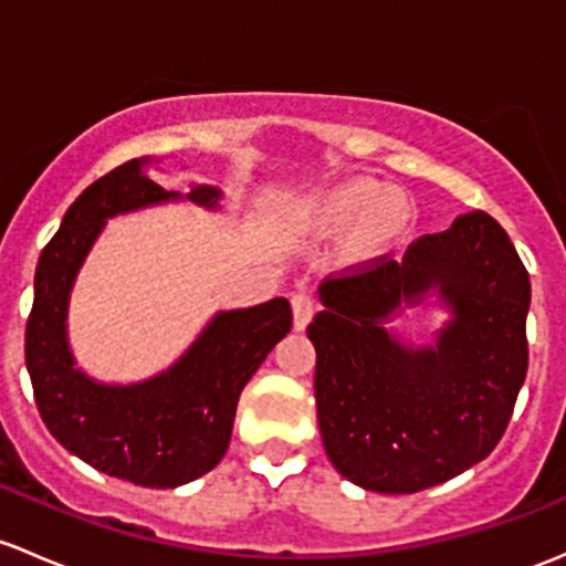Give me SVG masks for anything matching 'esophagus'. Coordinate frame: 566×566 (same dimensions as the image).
<instances>
[{
    "label": "esophagus",
    "instance_id": "esophagus-1",
    "mask_svg": "<svg viewBox=\"0 0 566 566\" xmlns=\"http://www.w3.org/2000/svg\"><path fill=\"white\" fill-rule=\"evenodd\" d=\"M290 303H293V323H295V328L303 331L308 323H312V317H314V298H312V293L301 290V293L293 295V301H290Z\"/></svg>",
    "mask_w": 566,
    "mask_h": 566
}]
</instances>
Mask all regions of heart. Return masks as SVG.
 Returning a JSON list of instances; mask_svg holds the SVG:
<instances>
[{"label": "heart", "instance_id": "1", "mask_svg": "<svg viewBox=\"0 0 566 566\" xmlns=\"http://www.w3.org/2000/svg\"><path fill=\"white\" fill-rule=\"evenodd\" d=\"M323 219L331 228H347L355 222L349 249L355 254H377L407 230L409 206L398 198H382L379 184L353 181L328 195Z\"/></svg>", "mask_w": 566, "mask_h": 566}]
</instances>
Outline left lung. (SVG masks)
Masks as SVG:
<instances>
[{
    "instance_id": "8db88e82",
    "label": "left lung",
    "mask_w": 566,
    "mask_h": 566,
    "mask_svg": "<svg viewBox=\"0 0 566 566\" xmlns=\"http://www.w3.org/2000/svg\"><path fill=\"white\" fill-rule=\"evenodd\" d=\"M439 286L454 323L437 348L403 350L378 325L401 300ZM306 333L331 463L366 491L418 493L480 463L499 444L526 379L532 284L513 241L485 211L333 273Z\"/></svg>"
}]
</instances>
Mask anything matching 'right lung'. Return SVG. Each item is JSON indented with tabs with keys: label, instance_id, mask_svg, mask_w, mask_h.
Listing matches in <instances>:
<instances>
[{
	"label": "right lung",
	"instance_id": "right-lung-1",
	"mask_svg": "<svg viewBox=\"0 0 566 566\" xmlns=\"http://www.w3.org/2000/svg\"><path fill=\"white\" fill-rule=\"evenodd\" d=\"M176 198L129 159L86 187L45 243L27 319V368L48 431L88 467L143 488L192 483L222 461L243 385L293 328V308L273 298L222 312L187 355L159 377L127 388L97 385L73 366L64 336L73 279L105 219ZM217 206L213 187L187 195Z\"/></svg>",
	"mask_w": 566,
	"mask_h": 566
}]
</instances>
